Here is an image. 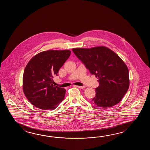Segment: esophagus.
<instances>
[{
  "label": "esophagus",
  "mask_w": 150,
  "mask_h": 150,
  "mask_svg": "<svg viewBox=\"0 0 150 150\" xmlns=\"http://www.w3.org/2000/svg\"><path fill=\"white\" fill-rule=\"evenodd\" d=\"M74 87H78V88H81V89H82V88H85V86H74Z\"/></svg>",
  "instance_id": "1"
}]
</instances>
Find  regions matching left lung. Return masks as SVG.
<instances>
[{
  "mask_svg": "<svg viewBox=\"0 0 150 150\" xmlns=\"http://www.w3.org/2000/svg\"><path fill=\"white\" fill-rule=\"evenodd\" d=\"M74 54L92 74L99 78L93 105L109 108L121 101L129 87L127 67L117 54L108 48H74Z\"/></svg>",
  "mask_w": 150,
  "mask_h": 150,
  "instance_id": "obj_1",
  "label": "left lung"
}]
</instances>
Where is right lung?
I'll use <instances>...</instances> for the list:
<instances>
[{"label": "right lung", "mask_w": 150, "mask_h": 150, "mask_svg": "<svg viewBox=\"0 0 150 150\" xmlns=\"http://www.w3.org/2000/svg\"><path fill=\"white\" fill-rule=\"evenodd\" d=\"M71 54L69 50L43 51L32 58L23 76V89L33 105L42 110H53L64 100L65 89L52 84Z\"/></svg>", "instance_id": "1"}]
</instances>
